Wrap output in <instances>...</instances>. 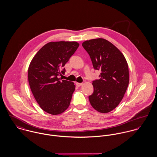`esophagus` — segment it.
I'll use <instances>...</instances> for the list:
<instances>
[{
    "mask_svg": "<svg viewBox=\"0 0 157 157\" xmlns=\"http://www.w3.org/2000/svg\"><path fill=\"white\" fill-rule=\"evenodd\" d=\"M76 84V85L77 86H81L82 85H83V83H75Z\"/></svg>",
    "mask_w": 157,
    "mask_h": 157,
    "instance_id": "esophagus-1",
    "label": "esophagus"
}]
</instances>
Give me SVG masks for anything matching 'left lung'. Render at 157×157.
<instances>
[{
    "label": "left lung",
    "mask_w": 157,
    "mask_h": 157,
    "mask_svg": "<svg viewBox=\"0 0 157 157\" xmlns=\"http://www.w3.org/2000/svg\"><path fill=\"white\" fill-rule=\"evenodd\" d=\"M82 46L89 54L94 68L101 71L100 78L92 82L90 103L98 112H111L122 100L129 85L127 61L121 52L106 39L86 40Z\"/></svg>",
    "instance_id": "obj_1"
}]
</instances>
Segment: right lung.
I'll use <instances>...</instances> for the list:
<instances>
[{
  "label": "right lung",
  "mask_w": 157,
  "mask_h": 157,
  "mask_svg": "<svg viewBox=\"0 0 157 157\" xmlns=\"http://www.w3.org/2000/svg\"><path fill=\"white\" fill-rule=\"evenodd\" d=\"M79 44L76 42H51L44 45L32 59L28 71L31 92L46 112L58 115L67 109L75 86L62 80L63 68Z\"/></svg>",
  "instance_id": "obj_1"
}]
</instances>
